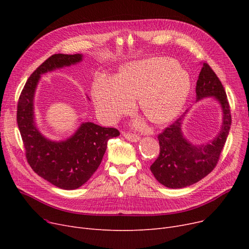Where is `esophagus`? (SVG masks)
I'll return each instance as SVG.
<instances>
[{
  "instance_id": "obj_1",
  "label": "esophagus",
  "mask_w": 249,
  "mask_h": 249,
  "mask_svg": "<svg viewBox=\"0 0 249 249\" xmlns=\"http://www.w3.org/2000/svg\"><path fill=\"white\" fill-rule=\"evenodd\" d=\"M123 136L129 140V141H132V142H136L139 140V136L135 133H131V132H123Z\"/></svg>"
}]
</instances>
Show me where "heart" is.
<instances>
[{"label":"heart","instance_id":"b5f03b06","mask_svg":"<svg viewBox=\"0 0 249 249\" xmlns=\"http://www.w3.org/2000/svg\"><path fill=\"white\" fill-rule=\"evenodd\" d=\"M189 89V77L173 59L156 57L127 64L115 80L99 78L93 94L99 114L107 121L131 112L134 98L140 97V108L147 119L162 124L179 112Z\"/></svg>","mask_w":249,"mask_h":249}]
</instances>
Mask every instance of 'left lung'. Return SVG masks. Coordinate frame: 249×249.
<instances>
[{
    "mask_svg": "<svg viewBox=\"0 0 249 249\" xmlns=\"http://www.w3.org/2000/svg\"><path fill=\"white\" fill-rule=\"evenodd\" d=\"M197 100L214 97L223 110V124L218 136L207 144L196 146L181 133V120L185 115L164 128L159 134L160 155L151 164L150 171L161 185L181 189L196 184L210 174L217 165L231 126V112L226 91L218 76L207 62L196 86Z\"/></svg>",
    "mask_w": 249,
    "mask_h": 249,
    "instance_id": "8db88e82",
    "label": "left lung"
}]
</instances>
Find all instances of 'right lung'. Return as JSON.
<instances>
[{
  "instance_id": "obj_1",
  "label": "right lung",
  "mask_w": 249,
  "mask_h": 249,
  "mask_svg": "<svg viewBox=\"0 0 249 249\" xmlns=\"http://www.w3.org/2000/svg\"><path fill=\"white\" fill-rule=\"evenodd\" d=\"M82 56L58 53L48 57L29 76L17 106V123L29 165L39 177L63 190H74L87 182L101 164L108 140L120 135L116 128L87 122L68 140L54 142L35 126L33 100L40 74L74 64Z\"/></svg>"
}]
</instances>
